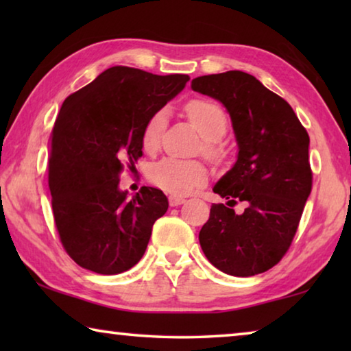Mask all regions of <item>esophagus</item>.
Here are the masks:
<instances>
[{"instance_id": "obj_1", "label": "esophagus", "mask_w": 351, "mask_h": 351, "mask_svg": "<svg viewBox=\"0 0 351 351\" xmlns=\"http://www.w3.org/2000/svg\"><path fill=\"white\" fill-rule=\"evenodd\" d=\"M169 203H170L171 207H176V206H181V204L186 203V199L181 198V197H170Z\"/></svg>"}]
</instances>
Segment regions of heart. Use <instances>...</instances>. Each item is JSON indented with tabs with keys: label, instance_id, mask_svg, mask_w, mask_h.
I'll list each match as a JSON object with an SVG mask.
<instances>
[{
	"label": "heart",
	"instance_id": "1",
	"mask_svg": "<svg viewBox=\"0 0 351 351\" xmlns=\"http://www.w3.org/2000/svg\"><path fill=\"white\" fill-rule=\"evenodd\" d=\"M186 112L206 142L203 150L209 158L219 156V141L228 130V117L221 106L207 99H193L186 105ZM169 112L159 110L148 119L142 132V147L147 152H154L161 144L164 130L167 127ZM150 178L154 186L171 195H189L207 181V171L203 164L182 159L165 158L152 167Z\"/></svg>",
	"mask_w": 351,
	"mask_h": 351
}]
</instances>
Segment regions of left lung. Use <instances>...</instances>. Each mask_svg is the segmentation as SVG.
I'll return each mask as SVG.
<instances>
[{"mask_svg":"<svg viewBox=\"0 0 351 351\" xmlns=\"http://www.w3.org/2000/svg\"><path fill=\"white\" fill-rule=\"evenodd\" d=\"M192 90L223 104L239 145L232 169L213 186L229 201L212 204L201 249L224 274H261L288 251L311 193L310 136L287 100L243 71L197 77ZM237 199L247 203L240 216L227 207Z\"/></svg>","mask_w":351,"mask_h":351,"instance_id":"obj_1","label":"left lung"}]
</instances>
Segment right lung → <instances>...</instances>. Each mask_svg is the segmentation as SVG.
Wrapping results in <instances>:
<instances>
[{
  "label": "right lung",
  "instance_id": "add662e5",
  "mask_svg": "<svg viewBox=\"0 0 351 351\" xmlns=\"http://www.w3.org/2000/svg\"><path fill=\"white\" fill-rule=\"evenodd\" d=\"M187 82L186 74L112 66L63 102L49 147L51 203L62 245L82 268L114 276L144 255L169 201L154 187L128 199L119 175L142 156L148 119Z\"/></svg>",
  "mask_w": 351,
  "mask_h": 351
}]
</instances>
